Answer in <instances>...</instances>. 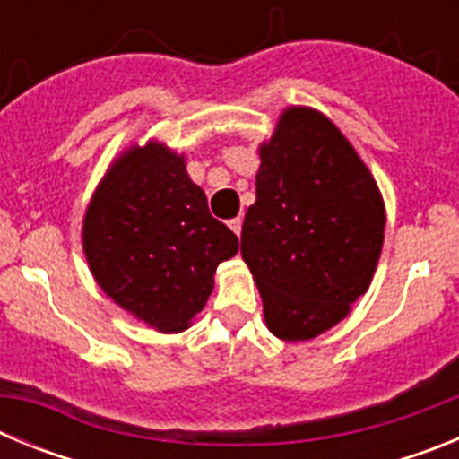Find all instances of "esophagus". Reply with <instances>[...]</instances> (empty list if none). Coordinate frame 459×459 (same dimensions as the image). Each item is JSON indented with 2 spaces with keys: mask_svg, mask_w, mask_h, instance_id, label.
<instances>
[{
  "mask_svg": "<svg viewBox=\"0 0 459 459\" xmlns=\"http://www.w3.org/2000/svg\"><path fill=\"white\" fill-rule=\"evenodd\" d=\"M227 225H230V230H232V232L237 234V237H238V234H241V225H243L241 218H232V221L227 222Z\"/></svg>",
  "mask_w": 459,
  "mask_h": 459,
  "instance_id": "obj_1",
  "label": "esophagus"
}]
</instances>
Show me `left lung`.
Returning a JSON list of instances; mask_svg holds the SVG:
<instances>
[{
  "label": "left lung",
  "mask_w": 459,
  "mask_h": 459,
  "mask_svg": "<svg viewBox=\"0 0 459 459\" xmlns=\"http://www.w3.org/2000/svg\"><path fill=\"white\" fill-rule=\"evenodd\" d=\"M259 158L243 262L271 333L312 340L370 287L384 246V200L347 137L317 109L287 108Z\"/></svg>",
  "instance_id": "1"
}]
</instances>
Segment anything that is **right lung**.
I'll use <instances>...</instances> for the list:
<instances>
[{
    "mask_svg": "<svg viewBox=\"0 0 459 459\" xmlns=\"http://www.w3.org/2000/svg\"><path fill=\"white\" fill-rule=\"evenodd\" d=\"M82 248L117 306L160 333H179L206 306L238 238L211 216L184 156L147 142L109 165L84 213Z\"/></svg>",
    "mask_w": 459,
    "mask_h": 459,
    "instance_id": "1",
    "label": "right lung"
}]
</instances>
